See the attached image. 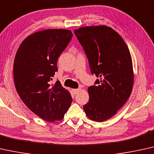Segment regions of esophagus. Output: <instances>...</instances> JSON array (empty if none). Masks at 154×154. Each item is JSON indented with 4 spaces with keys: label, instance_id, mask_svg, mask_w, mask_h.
<instances>
[{
    "label": "esophagus",
    "instance_id": "1",
    "mask_svg": "<svg viewBox=\"0 0 154 154\" xmlns=\"http://www.w3.org/2000/svg\"><path fill=\"white\" fill-rule=\"evenodd\" d=\"M80 91H81V89H80V88H77V89H72V92L74 93L75 94H77L78 92Z\"/></svg>",
    "mask_w": 154,
    "mask_h": 154
}]
</instances>
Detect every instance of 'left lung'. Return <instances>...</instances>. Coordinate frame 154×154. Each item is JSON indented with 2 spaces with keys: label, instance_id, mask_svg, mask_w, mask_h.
<instances>
[{
  "label": "left lung",
  "instance_id": "8db88e82",
  "mask_svg": "<svg viewBox=\"0 0 154 154\" xmlns=\"http://www.w3.org/2000/svg\"><path fill=\"white\" fill-rule=\"evenodd\" d=\"M87 56L91 72L100 79L88 88L89 100L84 105L91 120L112 117L131 96L133 68L126 43L117 32L107 26H92L75 30Z\"/></svg>",
  "mask_w": 154,
  "mask_h": 154
}]
</instances>
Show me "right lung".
I'll use <instances>...</instances> for the list:
<instances>
[{"label": "right lung", "instance_id": "add662e5", "mask_svg": "<svg viewBox=\"0 0 154 154\" xmlns=\"http://www.w3.org/2000/svg\"><path fill=\"white\" fill-rule=\"evenodd\" d=\"M72 37L66 29L36 32L21 42L15 56L14 80L19 97L34 114L49 122L63 119L72 101L59 81L51 84L58 58Z\"/></svg>", "mask_w": 154, "mask_h": 154}]
</instances>
